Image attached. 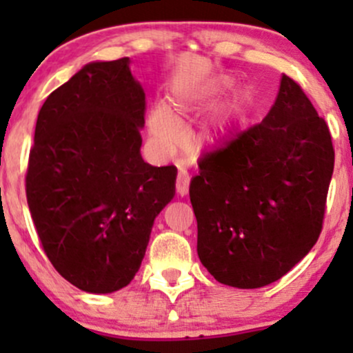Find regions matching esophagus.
<instances>
[{"label": "esophagus", "instance_id": "1", "mask_svg": "<svg viewBox=\"0 0 353 353\" xmlns=\"http://www.w3.org/2000/svg\"><path fill=\"white\" fill-rule=\"evenodd\" d=\"M189 174L185 171H179V174H177V179H176V190L179 196H185V194L189 192Z\"/></svg>", "mask_w": 353, "mask_h": 353}]
</instances>
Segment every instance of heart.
Listing matches in <instances>:
<instances>
[{
    "label": "heart",
    "mask_w": 353,
    "mask_h": 353,
    "mask_svg": "<svg viewBox=\"0 0 353 353\" xmlns=\"http://www.w3.org/2000/svg\"><path fill=\"white\" fill-rule=\"evenodd\" d=\"M199 101L182 99L174 104L172 111L164 106H156L149 111L148 116V129L151 141L156 151L163 156L172 154L182 144L184 139V131L181 125L184 121L199 108ZM242 99H237L232 104V114H236L241 108ZM230 128V112L221 114L210 119L208 124L202 125L199 134L196 136L197 149L214 148L224 139Z\"/></svg>",
    "instance_id": "heart-1"
}]
</instances>
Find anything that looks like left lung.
I'll use <instances>...</instances> for the list:
<instances>
[{
  "instance_id": "left-lung-1",
  "label": "left lung",
  "mask_w": 353,
  "mask_h": 353,
  "mask_svg": "<svg viewBox=\"0 0 353 353\" xmlns=\"http://www.w3.org/2000/svg\"><path fill=\"white\" fill-rule=\"evenodd\" d=\"M334 157L329 125L283 74L262 123L205 154L190 181L197 254L217 282L259 289L309 254L322 232Z\"/></svg>"
}]
</instances>
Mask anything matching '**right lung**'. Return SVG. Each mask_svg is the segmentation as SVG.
Returning a JSON list of instances; mask_svg holds the SVG:
<instances>
[{
  "label": "right lung",
  "instance_id": "obj_1",
  "mask_svg": "<svg viewBox=\"0 0 353 353\" xmlns=\"http://www.w3.org/2000/svg\"><path fill=\"white\" fill-rule=\"evenodd\" d=\"M129 58L89 63L44 101L26 199L52 267L89 294L134 279L154 219L176 194L174 165L144 163L145 94Z\"/></svg>",
  "mask_w": 353,
  "mask_h": 353
}]
</instances>
